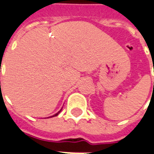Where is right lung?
<instances>
[{"label": "right lung", "mask_w": 154, "mask_h": 154, "mask_svg": "<svg viewBox=\"0 0 154 154\" xmlns=\"http://www.w3.org/2000/svg\"><path fill=\"white\" fill-rule=\"evenodd\" d=\"M59 112H58V113H59ZM58 113H56V114H54V116H53V117H54V116H57V115H58Z\"/></svg>", "instance_id": "right-lung-1"}]
</instances>
